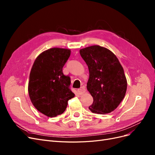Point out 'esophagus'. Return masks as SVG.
Masks as SVG:
<instances>
[{"label":"esophagus","instance_id":"obj_1","mask_svg":"<svg viewBox=\"0 0 155 155\" xmlns=\"http://www.w3.org/2000/svg\"><path fill=\"white\" fill-rule=\"evenodd\" d=\"M85 91H86V90H85V88H84V87H81L80 88H78V94H79V95L83 94V93L85 92Z\"/></svg>","mask_w":155,"mask_h":155}]
</instances>
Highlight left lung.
<instances>
[{"mask_svg": "<svg viewBox=\"0 0 155 155\" xmlns=\"http://www.w3.org/2000/svg\"><path fill=\"white\" fill-rule=\"evenodd\" d=\"M79 53L89 70L87 88L94 101L88 109L93 113H110L126 93L127 83L122 66L110 50L100 46H88Z\"/></svg>", "mask_w": 155, "mask_h": 155, "instance_id": "left-lung-1", "label": "left lung"}]
</instances>
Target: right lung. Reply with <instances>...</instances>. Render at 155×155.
Returning a JSON list of instances; mask_svg holds the SVG:
<instances>
[{
	"label": "right lung",
	"mask_w": 155,
	"mask_h": 155,
	"mask_svg": "<svg viewBox=\"0 0 155 155\" xmlns=\"http://www.w3.org/2000/svg\"><path fill=\"white\" fill-rule=\"evenodd\" d=\"M70 55L69 49L53 48L39 55L30 74L28 93L32 104L48 117L61 114L75 94L70 88V78L63 67Z\"/></svg>",
	"instance_id": "add662e5"
}]
</instances>
